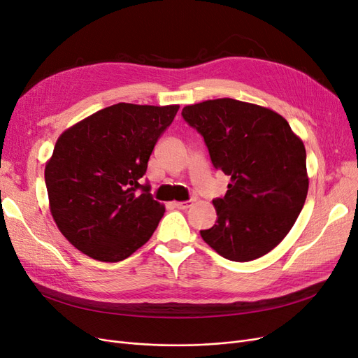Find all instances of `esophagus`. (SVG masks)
Wrapping results in <instances>:
<instances>
[{"mask_svg":"<svg viewBox=\"0 0 358 358\" xmlns=\"http://www.w3.org/2000/svg\"><path fill=\"white\" fill-rule=\"evenodd\" d=\"M192 204H194V200H188V201H176V203H175L176 208H178V209H180V210L189 209Z\"/></svg>","mask_w":358,"mask_h":358,"instance_id":"34e87169","label":"esophagus"}]
</instances>
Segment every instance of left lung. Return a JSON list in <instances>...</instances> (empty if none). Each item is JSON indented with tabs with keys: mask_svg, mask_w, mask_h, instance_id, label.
<instances>
[{
	"mask_svg": "<svg viewBox=\"0 0 358 358\" xmlns=\"http://www.w3.org/2000/svg\"><path fill=\"white\" fill-rule=\"evenodd\" d=\"M185 121L203 136L216 170L230 176L224 199L213 200L216 224L203 241L231 262L272 251L303 209L309 178L306 149L287 119L233 99L185 106Z\"/></svg>",
	"mask_w": 358,
	"mask_h": 358,
	"instance_id": "left-lung-1",
	"label": "left lung"
}]
</instances>
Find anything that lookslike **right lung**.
I'll use <instances>...</instances> for the list:
<instances>
[{"mask_svg":"<svg viewBox=\"0 0 358 358\" xmlns=\"http://www.w3.org/2000/svg\"><path fill=\"white\" fill-rule=\"evenodd\" d=\"M178 110L179 104L117 103L58 137L45 167L49 209L62 236L85 255L122 262L154 234L166 208L138 180Z\"/></svg>","mask_w":358,"mask_h":358,"instance_id":"obj_1","label":"right lung"}]
</instances>
